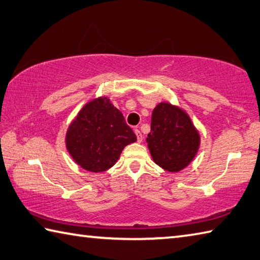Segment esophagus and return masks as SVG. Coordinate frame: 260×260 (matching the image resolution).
I'll return each instance as SVG.
<instances>
[{
  "mask_svg": "<svg viewBox=\"0 0 260 260\" xmlns=\"http://www.w3.org/2000/svg\"><path fill=\"white\" fill-rule=\"evenodd\" d=\"M134 132H135V134H136V138H138V142H142V140H143V135H142V133H141V131L140 129H138V128H135L134 129Z\"/></svg>",
  "mask_w": 260,
  "mask_h": 260,
  "instance_id": "34e87169",
  "label": "esophagus"
}]
</instances>
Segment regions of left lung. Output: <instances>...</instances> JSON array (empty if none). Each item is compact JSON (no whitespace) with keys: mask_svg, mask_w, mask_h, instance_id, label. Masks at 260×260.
I'll use <instances>...</instances> for the list:
<instances>
[{"mask_svg":"<svg viewBox=\"0 0 260 260\" xmlns=\"http://www.w3.org/2000/svg\"><path fill=\"white\" fill-rule=\"evenodd\" d=\"M146 142L158 166L179 172L196 157L200 136L185 112L169 103H159L152 111Z\"/></svg>","mask_w":260,"mask_h":260,"instance_id":"8db88e82","label":"left lung"}]
</instances>
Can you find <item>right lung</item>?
Instances as JSON below:
<instances>
[{"label": "right lung", "instance_id": "right-lung-1", "mask_svg": "<svg viewBox=\"0 0 260 260\" xmlns=\"http://www.w3.org/2000/svg\"><path fill=\"white\" fill-rule=\"evenodd\" d=\"M136 136L109 99L88 102L69 126L66 144L79 166L100 173L114 166L127 144Z\"/></svg>", "mask_w": 260, "mask_h": 260}]
</instances>
